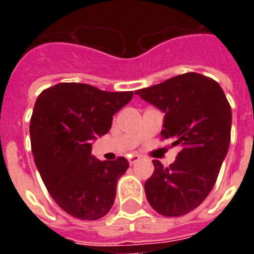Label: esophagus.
I'll use <instances>...</instances> for the list:
<instances>
[{
    "label": "esophagus",
    "instance_id": "1",
    "mask_svg": "<svg viewBox=\"0 0 254 254\" xmlns=\"http://www.w3.org/2000/svg\"><path fill=\"white\" fill-rule=\"evenodd\" d=\"M139 159H141L139 155H131V157H129V163H130V165H134L135 162H138Z\"/></svg>",
    "mask_w": 254,
    "mask_h": 254
}]
</instances>
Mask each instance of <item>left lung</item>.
<instances>
[{
	"instance_id": "1",
	"label": "left lung",
	"mask_w": 254,
	"mask_h": 254,
	"mask_svg": "<svg viewBox=\"0 0 254 254\" xmlns=\"http://www.w3.org/2000/svg\"><path fill=\"white\" fill-rule=\"evenodd\" d=\"M135 95L165 113L162 139L182 147L175 162L145 182L149 204L163 216L191 212L215 186L231 141L232 111L219 83L200 73L178 75Z\"/></svg>"
}]
</instances>
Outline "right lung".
<instances>
[{
	"instance_id": "add662e5",
	"label": "right lung",
	"mask_w": 254,
	"mask_h": 254,
	"mask_svg": "<svg viewBox=\"0 0 254 254\" xmlns=\"http://www.w3.org/2000/svg\"><path fill=\"white\" fill-rule=\"evenodd\" d=\"M131 97L130 91L80 83H59L38 96L30 123L34 161L50 195L71 216L97 220L115 203L117 181L129 162L96 159L92 142L107 134L115 113Z\"/></svg>"
}]
</instances>
